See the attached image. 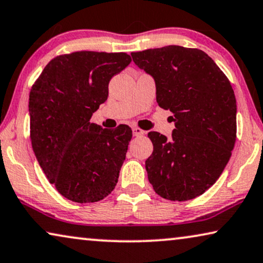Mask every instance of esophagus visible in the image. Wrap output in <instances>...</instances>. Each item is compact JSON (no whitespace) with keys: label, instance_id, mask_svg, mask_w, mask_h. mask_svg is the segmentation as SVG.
<instances>
[{"label":"esophagus","instance_id":"esophagus-1","mask_svg":"<svg viewBox=\"0 0 263 263\" xmlns=\"http://www.w3.org/2000/svg\"><path fill=\"white\" fill-rule=\"evenodd\" d=\"M143 134H144V130H142L141 128H139V127L133 128V135L134 136H142Z\"/></svg>","mask_w":263,"mask_h":263}]
</instances>
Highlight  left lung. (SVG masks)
I'll return each mask as SVG.
<instances>
[{
    "label": "left lung",
    "instance_id": "left-lung-1",
    "mask_svg": "<svg viewBox=\"0 0 263 263\" xmlns=\"http://www.w3.org/2000/svg\"><path fill=\"white\" fill-rule=\"evenodd\" d=\"M153 76L157 102L173 112L172 139L148 133L153 153L148 180L160 197L193 199L211 187L226 168L236 142V98L229 79L198 48L165 46L133 52Z\"/></svg>",
    "mask_w": 263,
    "mask_h": 263
}]
</instances>
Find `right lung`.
Instances as JSON below:
<instances>
[{"instance_id":"obj_1","label":"right lung","mask_w":263,"mask_h":263,"mask_svg":"<svg viewBox=\"0 0 263 263\" xmlns=\"http://www.w3.org/2000/svg\"><path fill=\"white\" fill-rule=\"evenodd\" d=\"M132 62L127 53L79 51L53 58L29 93L30 141L45 176L63 197L95 203L119 180L132 128L90 123L109 82Z\"/></svg>"}]
</instances>
